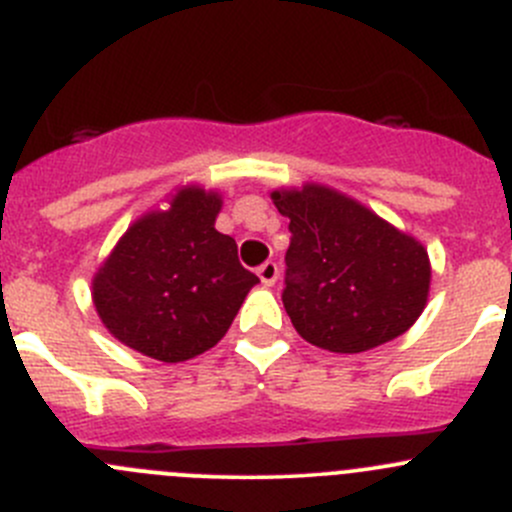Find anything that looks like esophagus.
I'll use <instances>...</instances> for the list:
<instances>
[{"instance_id": "obj_1", "label": "esophagus", "mask_w": 512, "mask_h": 512, "mask_svg": "<svg viewBox=\"0 0 512 512\" xmlns=\"http://www.w3.org/2000/svg\"><path fill=\"white\" fill-rule=\"evenodd\" d=\"M257 275H260L262 285L272 287L277 282V277H280V267H277V262H265V265L257 270Z\"/></svg>"}]
</instances>
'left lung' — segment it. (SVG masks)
Masks as SVG:
<instances>
[{
    "label": "left lung",
    "mask_w": 512,
    "mask_h": 512,
    "mask_svg": "<svg viewBox=\"0 0 512 512\" xmlns=\"http://www.w3.org/2000/svg\"><path fill=\"white\" fill-rule=\"evenodd\" d=\"M272 203L292 232L282 302L299 337L359 354L414 327L431 289L416 237L329 185L272 190Z\"/></svg>",
    "instance_id": "left-lung-1"
}]
</instances>
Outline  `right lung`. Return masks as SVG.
Instances as JSON below:
<instances>
[{
	"label": "right lung",
	"instance_id": "1",
	"mask_svg": "<svg viewBox=\"0 0 512 512\" xmlns=\"http://www.w3.org/2000/svg\"><path fill=\"white\" fill-rule=\"evenodd\" d=\"M218 190L180 185L168 208L136 220L91 280L103 327L126 347L178 364L213 349L257 277L230 235L215 230Z\"/></svg>",
	"mask_w": 512,
	"mask_h": 512
}]
</instances>
